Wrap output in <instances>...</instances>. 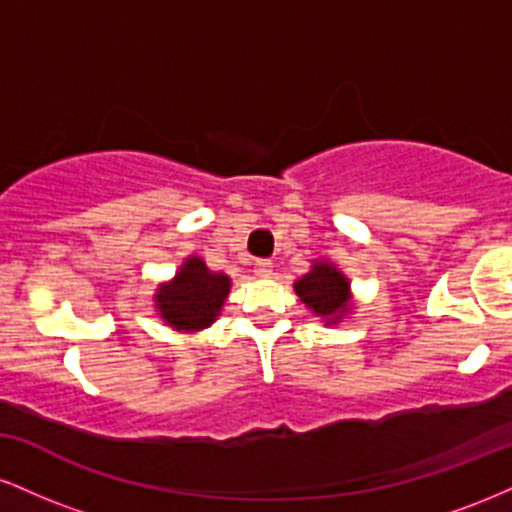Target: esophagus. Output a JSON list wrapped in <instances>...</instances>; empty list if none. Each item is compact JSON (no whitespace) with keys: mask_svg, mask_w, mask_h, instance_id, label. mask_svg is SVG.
Masks as SVG:
<instances>
[{"mask_svg":"<svg viewBox=\"0 0 512 512\" xmlns=\"http://www.w3.org/2000/svg\"><path fill=\"white\" fill-rule=\"evenodd\" d=\"M272 272H274V264L269 262V260L255 262V276H260V279H269V276H272Z\"/></svg>","mask_w":512,"mask_h":512,"instance_id":"esophagus-1","label":"esophagus"}]
</instances>
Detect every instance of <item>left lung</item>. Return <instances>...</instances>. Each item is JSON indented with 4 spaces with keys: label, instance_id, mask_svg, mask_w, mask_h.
Returning <instances> with one entry per match:
<instances>
[{
    "label": "left lung",
    "instance_id": "8db88e82",
    "mask_svg": "<svg viewBox=\"0 0 512 512\" xmlns=\"http://www.w3.org/2000/svg\"><path fill=\"white\" fill-rule=\"evenodd\" d=\"M293 291L301 303L325 325H339L346 315H354L351 281L330 260H313L310 269L293 281Z\"/></svg>",
    "mask_w": 512,
    "mask_h": 512
}]
</instances>
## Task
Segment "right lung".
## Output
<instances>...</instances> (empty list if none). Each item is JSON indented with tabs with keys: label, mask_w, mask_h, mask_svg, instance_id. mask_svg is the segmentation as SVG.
Here are the masks:
<instances>
[{
	"label": "right lung",
	"mask_w": 512,
	"mask_h": 512,
	"mask_svg": "<svg viewBox=\"0 0 512 512\" xmlns=\"http://www.w3.org/2000/svg\"><path fill=\"white\" fill-rule=\"evenodd\" d=\"M231 293V276L211 272L199 255L182 260L173 279L158 284L154 308L168 327L178 332H202L216 322Z\"/></svg>",
	"instance_id": "right-lung-1"
}]
</instances>
